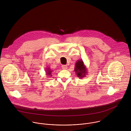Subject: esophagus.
I'll list each match as a JSON object with an SVG mask.
<instances>
[{
  "instance_id": "1",
  "label": "esophagus",
  "mask_w": 131,
  "mask_h": 131,
  "mask_svg": "<svg viewBox=\"0 0 131 131\" xmlns=\"http://www.w3.org/2000/svg\"><path fill=\"white\" fill-rule=\"evenodd\" d=\"M61 68H62V69L63 70H66V69H67L68 67H67L66 65H62V66H61Z\"/></svg>"
}]
</instances>
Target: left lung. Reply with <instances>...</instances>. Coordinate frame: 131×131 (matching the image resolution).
<instances>
[{
  "mask_svg": "<svg viewBox=\"0 0 131 131\" xmlns=\"http://www.w3.org/2000/svg\"><path fill=\"white\" fill-rule=\"evenodd\" d=\"M75 73L78 77L82 79L87 74V69L82 60H78L75 63Z\"/></svg>",
  "mask_w": 131,
  "mask_h": 131,
  "instance_id": "left-lung-1",
  "label": "left lung"
}]
</instances>
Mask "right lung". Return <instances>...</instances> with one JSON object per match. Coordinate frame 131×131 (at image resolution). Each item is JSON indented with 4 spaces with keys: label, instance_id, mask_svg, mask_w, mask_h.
Instances as JSON below:
<instances>
[{
    "label": "right lung",
    "instance_id": "right-lung-1",
    "mask_svg": "<svg viewBox=\"0 0 131 131\" xmlns=\"http://www.w3.org/2000/svg\"><path fill=\"white\" fill-rule=\"evenodd\" d=\"M45 72H46V75H47V77H51L52 76L51 73L52 72V70H51L49 67H48L45 70Z\"/></svg>",
    "mask_w": 131,
    "mask_h": 131
}]
</instances>
